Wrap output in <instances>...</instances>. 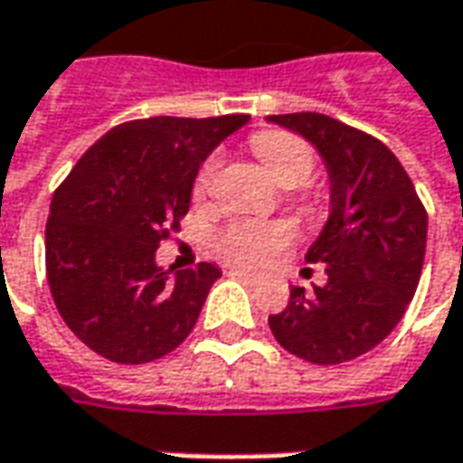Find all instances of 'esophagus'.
I'll return each mask as SVG.
<instances>
[{
  "instance_id": "34e87169",
  "label": "esophagus",
  "mask_w": 463,
  "mask_h": 463,
  "mask_svg": "<svg viewBox=\"0 0 463 463\" xmlns=\"http://www.w3.org/2000/svg\"><path fill=\"white\" fill-rule=\"evenodd\" d=\"M226 274H229V277H237V279H244V282H251V285H254V282H260V274L247 272V269H239V267H229Z\"/></svg>"
}]
</instances>
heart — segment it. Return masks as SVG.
Returning <instances> with one entry per match:
<instances>
[{"label": "heart", "mask_w": 463, "mask_h": 463, "mask_svg": "<svg viewBox=\"0 0 463 463\" xmlns=\"http://www.w3.org/2000/svg\"><path fill=\"white\" fill-rule=\"evenodd\" d=\"M251 148L262 158L267 171L282 186H298L315 168V151L305 138L287 130H260L251 136ZM216 168V158L201 165L196 176V194L209 189ZM295 232L287 224H262V222H237L216 237V251L239 264L269 267L292 244Z\"/></svg>", "instance_id": "obj_1"}]
</instances>
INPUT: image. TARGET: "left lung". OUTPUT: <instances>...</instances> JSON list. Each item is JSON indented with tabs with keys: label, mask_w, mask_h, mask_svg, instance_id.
<instances>
[{
	"label": "left lung",
	"mask_w": 463,
	"mask_h": 463,
	"mask_svg": "<svg viewBox=\"0 0 463 463\" xmlns=\"http://www.w3.org/2000/svg\"><path fill=\"white\" fill-rule=\"evenodd\" d=\"M307 138L330 176V219L305 260L327 285L292 287L269 327L287 353L337 365L383 343L416 295L429 216L393 151L323 113L269 116Z\"/></svg>",
	"instance_id": "8db88e82"
}]
</instances>
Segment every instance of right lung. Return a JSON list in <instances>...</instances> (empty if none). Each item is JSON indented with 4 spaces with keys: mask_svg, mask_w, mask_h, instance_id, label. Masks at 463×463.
Returning <instances> with one entry per match:
<instances>
[{
    "mask_svg": "<svg viewBox=\"0 0 463 463\" xmlns=\"http://www.w3.org/2000/svg\"><path fill=\"white\" fill-rule=\"evenodd\" d=\"M247 120L120 123L57 186L44 229L47 282L67 327L98 355L140 365L189 337L222 272L201 262L168 277L156 250L181 229L203 158Z\"/></svg>",
    "mask_w": 463,
    "mask_h": 463,
    "instance_id": "1",
    "label": "right lung"
}]
</instances>
